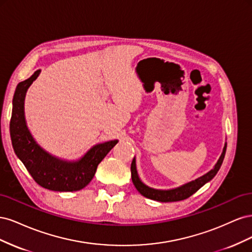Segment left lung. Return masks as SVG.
Here are the masks:
<instances>
[{
  "instance_id": "1",
  "label": "left lung",
  "mask_w": 252,
  "mask_h": 252,
  "mask_svg": "<svg viewBox=\"0 0 252 252\" xmlns=\"http://www.w3.org/2000/svg\"><path fill=\"white\" fill-rule=\"evenodd\" d=\"M226 147H227V144H225L222 156L220 157L218 163L216 164L215 168H213L212 170H210L208 173L203 175V177L196 179L195 181L190 182L184 186H182L177 189H172V190H157V189H152L146 185H144L138 177V172H136V168H135V158H133L132 163H131V167H130L132 183H133L134 187L136 188V190H138V191L142 195H144L145 197H148V199H150V200L167 203V202H177V201L188 199L189 196H191L202 186H204L206 183L215 178V175L218 173L219 169L220 168V165H222V163H223V159H224V157L226 154Z\"/></svg>"
}]
</instances>
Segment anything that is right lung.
<instances>
[{
  "mask_svg": "<svg viewBox=\"0 0 252 252\" xmlns=\"http://www.w3.org/2000/svg\"><path fill=\"white\" fill-rule=\"evenodd\" d=\"M39 74L40 70H36L29 79L19 83L14 93L10 119L12 147L30 175L40 186L53 191H78L89 184L94 177L97 165L118 141L96 145L75 163L63 162L44 151L29 133L24 118L25 94Z\"/></svg>",
  "mask_w": 252,
  "mask_h": 252,
  "instance_id": "1",
  "label": "right lung"
}]
</instances>
